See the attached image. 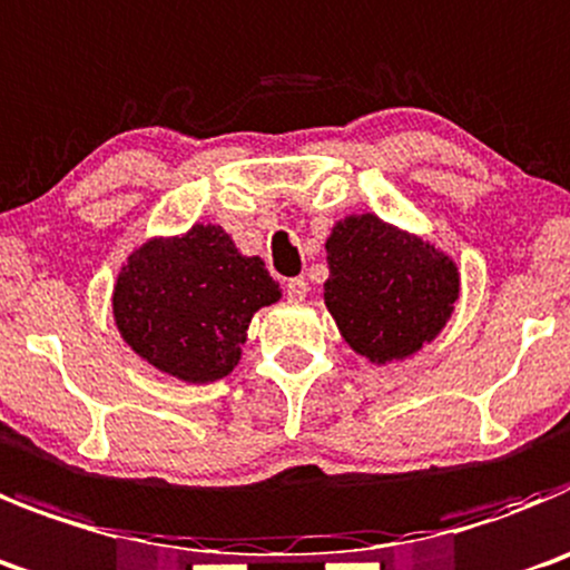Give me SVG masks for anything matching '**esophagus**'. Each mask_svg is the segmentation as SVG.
Masks as SVG:
<instances>
[{
  "mask_svg": "<svg viewBox=\"0 0 570 570\" xmlns=\"http://www.w3.org/2000/svg\"><path fill=\"white\" fill-rule=\"evenodd\" d=\"M285 294H288L291 299H305V296H307L305 276H294V279L285 282Z\"/></svg>",
  "mask_w": 570,
  "mask_h": 570,
  "instance_id": "esophagus-1",
  "label": "esophagus"
}]
</instances>
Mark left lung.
<instances>
[{"label": "left lung", "mask_w": 570, "mask_h": 570, "mask_svg": "<svg viewBox=\"0 0 570 570\" xmlns=\"http://www.w3.org/2000/svg\"><path fill=\"white\" fill-rule=\"evenodd\" d=\"M327 265V311L350 347L370 362L415 353L446 325L458 299V268L449 257L373 214L333 228Z\"/></svg>", "instance_id": "8db88e82"}]
</instances>
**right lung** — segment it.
Here are the masks:
<instances>
[{"label": "right lung", "instance_id": "obj_1", "mask_svg": "<svg viewBox=\"0 0 570 570\" xmlns=\"http://www.w3.org/2000/svg\"><path fill=\"white\" fill-rule=\"evenodd\" d=\"M279 299L259 257H243L217 226L149 243L118 276L112 311L129 347L183 381L223 379L239 358L250 316Z\"/></svg>", "mask_w": 570, "mask_h": 570}]
</instances>
